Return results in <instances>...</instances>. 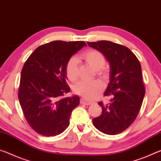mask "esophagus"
I'll use <instances>...</instances> for the list:
<instances>
[{
  "mask_svg": "<svg viewBox=\"0 0 161 161\" xmlns=\"http://www.w3.org/2000/svg\"><path fill=\"white\" fill-rule=\"evenodd\" d=\"M80 103H81V104L86 105H90L92 104V102H91V101H86V100L83 99V98H81V99H80Z\"/></svg>",
  "mask_w": 161,
  "mask_h": 161,
  "instance_id": "esophagus-1",
  "label": "esophagus"
}]
</instances>
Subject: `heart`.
Returning <instances> with one entry per match:
<instances>
[{"instance_id":"1","label":"heart","mask_w":161,"mask_h":161,"mask_svg":"<svg viewBox=\"0 0 161 161\" xmlns=\"http://www.w3.org/2000/svg\"><path fill=\"white\" fill-rule=\"evenodd\" d=\"M81 58L85 60L96 70L97 75L105 78L108 75L107 68L104 66L105 58L103 53L98 50H88L81 55ZM78 60L76 57H71L65 66V74L71 82H75L78 78ZM103 86L99 80H81L73 88L75 93L87 99H91L102 91Z\"/></svg>"}]
</instances>
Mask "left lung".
<instances>
[{
	"mask_svg": "<svg viewBox=\"0 0 161 161\" xmlns=\"http://www.w3.org/2000/svg\"><path fill=\"white\" fill-rule=\"evenodd\" d=\"M91 48L103 53L110 63V82L104 96L111 97L110 103L102 107L100 116L93 123L101 132L115 135L126 130L136 117L146 93L141 65L138 58L123 45L108 41L88 42Z\"/></svg>",
	"mask_w": 161,
	"mask_h": 161,
	"instance_id": "left-lung-1",
	"label": "left lung"
}]
</instances>
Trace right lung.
Instances as JSON below:
<instances>
[{"label": "right lung", "mask_w": 161, "mask_h": 161, "mask_svg": "<svg viewBox=\"0 0 161 161\" xmlns=\"http://www.w3.org/2000/svg\"><path fill=\"white\" fill-rule=\"evenodd\" d=\"M86 46L84 41L50 42L38 47L23 65L18 99L28 123L40 135H59L69 125L80 98H62L70 91L65 66L70 57Z\"/></svg>", "instance_id": "obj_1"}]
</instances>
